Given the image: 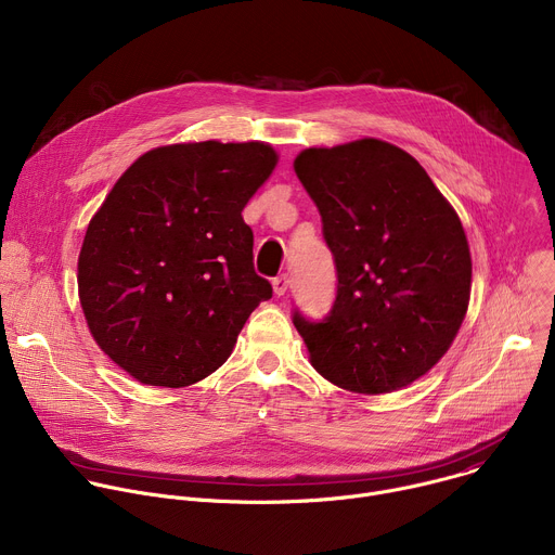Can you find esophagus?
<instances>
[{"mask_svg":"<svg viewBox=\"0 0 555 555\" xmlns=\"http://www.w3.org/2000/svg\"><path fill=\"white\" fill-rule=\"evenodd\" d=\"M272 287H274V294H276V296H283V294L287 292V287H289V279H287V274H279V276H274V279H272Z\"/></svg>","mask_w":555,"mask_h":555,"instance_id":"esophagus-1","label":"esophagus"}]
</instances>
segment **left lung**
I'll return each instance as SVG.
<instances>
[{"mask_svg":"<svg viewBox=\"0 0 555 555\" xmlns=\"http://www.w3.org/2000/svg\"><path fill=\"white\" fill-rule=\"evenodd\" d=\"M294 171L321 212L338 274L323 321L294 311L311 366L353 392L409 386L465 319L472 259L459 215L415 157L384 140L305 149Z\"/></svg>","mask_w":555,"mask_h":555,"instance_id":"obj_1","label":"left lung"}]
</instances>
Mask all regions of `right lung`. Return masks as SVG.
I'll return each instance as SVG.
<instances>
[{"label": "right lung", "mask_w": 555, "mask_h": 555, "mask_svg": "<svg viewBox=\"0 0 555 555\" xmlns=\"http://www.w3.org/2000/svg\"><path fill=\"white\" fill-rule=\"evenodd\" d=\"M279 155L266 142H186L140 155L92 217L78 298L99 347L149 386L217 371L272 285L242 210Z\"/></svg>", "instance_id": "1"}]
</instances>
